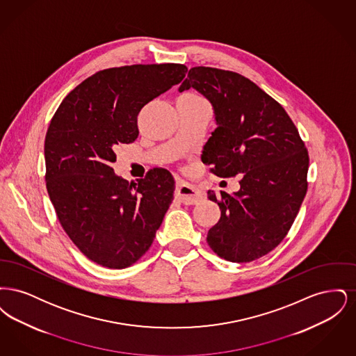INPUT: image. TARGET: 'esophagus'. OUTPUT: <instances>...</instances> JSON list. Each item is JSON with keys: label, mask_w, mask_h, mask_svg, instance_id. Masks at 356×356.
Segmentation results:
<instances>
[{"label": "esophagus", "mask_w": 356, "mask_h": 356, "mask_svg": "<svg viewBox=\"0 0 356 356\" xmlns=\"http://www.w3.org/2000/svg\"><path fill=\"white\" fill-rule=\"evenodd\" d=\"M177 197L184 204H196L202 199V193L195 188L186 183H180L176 188Z\"/></svg>", "instance_id": "esophagus-1"}]
</instances>
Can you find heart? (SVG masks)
<instances>
[{
	"instance_id": "b5f03b06",
	"label": "heart",
	"mask_w": 356,
	"mask_h": 356,
	"mask_svg": "<svg viewBox=\"0 0 356 356\" xmlns=\"http://www.w3.org/2000/svg\"><path fill=\"white\" fill-rule=\"evenodd\" d=\"M188 96H193V97H199V96H195V95H188Z\"/></svg>"
}]
</instances>
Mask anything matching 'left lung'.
<instances>
[{"instance_id":"8db88e82","label":"left lung","mask_w":356,"mask_h":356,"mask_svg":"<svg viewBox=\"0 0 356 356\" xmlns=\"http://www.w3.org/2000/svg\"><path fill=\"white\" fill-rule=\"evenodd\" d=\"M189 88L211 102L216 121L202 161L219 177L241 176L232 195L207 192L221 211L207 241L222 259L250 263L287 235L307 192L308 152L284 108L244 76L195 67L179 92Z\"/></svg>"}]
</instances>
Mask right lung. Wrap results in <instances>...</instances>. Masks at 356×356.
Masks as SVG:
<instances>
[{
  "instance_id": "right-lung-1",
  "label": "right lung",
  "mask_w": 356,
  "mask_h": 356,
  "mask_svg": "<svg viewBox=\"0 0 356 356\" xmlns=\"http://www.w3.org/2000/svg\"><path fill=\"white\" fill-rule=\"evenodd\" d=\"M181 64L100 70L77 85L45 137L47 189L77 248L106 268H127L145 254L173 200L170 170L129 183L111 167L115 147L134 143L137 115L186 73Z\"/></svg>"
}]
</instances>
